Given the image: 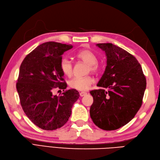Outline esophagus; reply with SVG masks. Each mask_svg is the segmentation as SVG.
I'll list each match as a JSON object with an SVG mask.
<instances>
[{
	"instance_id": "34e87169",
	"label": "esophagus",
	"mask_w": 160,
	"mask_h": 160,
	"mask_svg": "<svg viewBox=\"0 0 160 160\" xmlns=\"http://www.w3.org/2000/svg\"><path fill=\"white\" fill-rule=\"evenodd\" d=\"M85 95H87V92H80V96L81 97L84 96H85Z\"/></svg>"
}]
</instances>
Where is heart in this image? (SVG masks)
Segmentation results:
<instances>
[{
    "label": "heart",
    "mask_w": 160,
    "mask_h": 160,
    "mask_svg": "<svg viewBox=\"0 0 160 160\" xmlns=\"http://www.w3.org/2000/svg\"><path fill=\"white\" fill-rule=\"evenodd\" d=\"M76 57L83 61L89 66V70L92 72L98 71L100 67L97 64L98 59L96 55L91 50L82 49L76 53ZM59 68L65 76H71L73 73V63L68 58H63L59 63ZM93 82V79L90 76L76 77L69 81V86L72 89L78 91L88 89Z\"/></svg>",
    "instance_id": "obj_1"
}]
</instances>
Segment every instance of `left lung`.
I'll return each instance as SVG.
<instances>
[{
	"label": "left lung",
	"instance_id": "obj_1",
	"mask_svg": "<svg viewBox=\"0 0 160 160\" xmlns=\"http://www.w3.org/2000/svg\"><path fill=\"white\" fill-rule=\"evenodd\" d=\"M105 51L107 66L97 86L90 92L93 102L90 116L96 126L114 130L132 119L142 104L146 77L139 62L130 53L111 43H97Z\"/></svg>",
	"mask_w": 160,
	"mask_h": 160
}]
</instances>
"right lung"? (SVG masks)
Listing matches in <instances>:
<instances>
[{"label": "right lung", "mask_w": 160, "mask_h": 160, "mask_svg": "<svg viewBox=\"0 0 160 160\" xmlns=\"http://www.w3.org/2000/svg\"><path fill=\"white\" fill-rule=\"evenodd\" d=\"M72 48L71 44L43 43L30 52L21 64L17 82L21 105L29 119L43 130L63 126L79 98V92L74 89L66 91L60 96L52 94L56 87L67 88L59 63L63 53Z\"/></svg>", "instance_id": "add662e5"}]
</instances>
